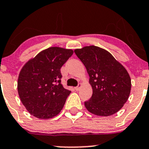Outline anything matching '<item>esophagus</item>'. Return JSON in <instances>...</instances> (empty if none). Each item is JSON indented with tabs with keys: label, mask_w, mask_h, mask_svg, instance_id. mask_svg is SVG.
Wrapping results in <instances>:
<instances>
[{
	"label": "esophagus",
	"mask_w": 149,
	"mask_h": 149,
	"mask_svg": "<svg viewBox=\"0 0 149 149\" xmlns=\"http://www.w3.org/2000/svg\"><path fill=\"white\" fill-rule=\"evenodd\" d=\"M81 83H79V84H78V87H76V88H75V90H76V91H78V90H80V87H81Z\"/></svg>",
	"instance_id": "esophagus-1"
}]
</instances>
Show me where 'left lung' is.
Wrapping results in <instances>:
<instances>
[{
    "instance_id": "left-lung-1",
    "label": "left lung",
    "mask_w": 149,
    "mask_h": 149,
    "mask_svg": "<svg viewBox=\"0 0 149 149\" xmlns=\"http://www.w3.org/2000/svg\"><path fill=\"white\" fill-rule=\"evenodd\" d=\"M90 76L92 95L85 106L88 111L100 116L117 113L130 94L131 79L127 70L106 49L95 45L74 50Z\"/></svg>"
}]
</instances>
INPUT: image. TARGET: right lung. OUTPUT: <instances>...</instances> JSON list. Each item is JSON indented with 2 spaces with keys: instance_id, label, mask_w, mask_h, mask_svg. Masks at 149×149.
I'll use <instances>...</instances> for the list:
<instances>
[{
  "instance_id": "obj_1",
  "label": "right lung",
  "mask_w": 149,
  "mask_h": 149,
  "mask_svg": "<svg viewBox=\"0 0 149 149\" xmlns=\"http://www.w3.org/2000/svg\"><path fill=\"white\" fill-rule=\"evenodd\" d=\"M73 53L72 49L49 47L22 67L18 78V94L31 115L49 119L60 113L71 93L61 85L60 69Z\"/></svg>"
}]
</instances>
